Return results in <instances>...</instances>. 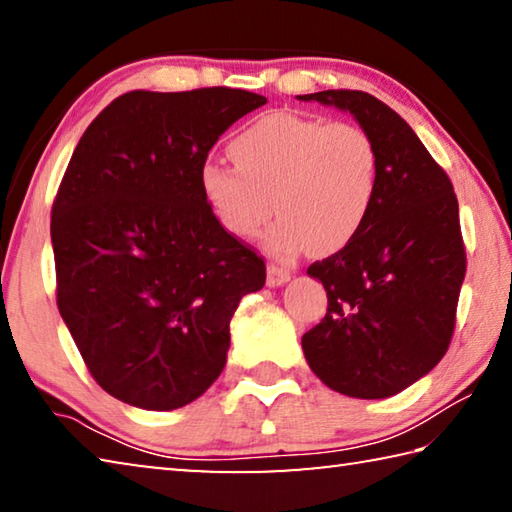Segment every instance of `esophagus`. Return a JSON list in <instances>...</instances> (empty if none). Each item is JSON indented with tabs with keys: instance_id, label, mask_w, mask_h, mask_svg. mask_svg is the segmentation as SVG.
<instances>
[{
	"instance_id": "esophagus-1",
	"label": "esophagus",
	"mask_w": 512,
	"mask_h": 512,
	"mask_svg": "<svg viewBox=\"0 0 512 512\" xmlns=\"http://www.w3.org/2000/svg\"><path fill=\"white\" fill-rule=\"evenodd\" d=\"M291 280V271L284 266L277 264H268V275H266V284L268 287H282L284 282Z\"/></svg>"
}]
</instances>
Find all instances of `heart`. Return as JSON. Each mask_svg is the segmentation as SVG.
<instances>
[{
    "label": "heart",
    "mask_w": 512,
    "mask_h": 512,
    "mask_svg": "<svg viewBox=\"0 0 512 512\" xmlns=\"http://www.w3.org/2000/svg\"><path fill=\"white\" fill-rule=\"evenodd\" d=\"M228 153L235 167L201 169L205 203L237 239H253L275 210L266 246L280 257L341 250L375 205L379 151L357 124L271 112L241 128Z\"/></svg>",
    "instance_id": "heart-1"
}]
</instances>
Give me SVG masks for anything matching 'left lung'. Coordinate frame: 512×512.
Wrapping results in <instances>:
<instances>
[{"label":"left lung","mask_w":512,"mask_h":512,"mask_svg":"<svg viewBox=\"0 0 512 512\" xmlns=\"http://www.w3.org/2000/svg\"><path fill=\"white\" fill-rule=\"evenodd\" d=\"M348 110L377 144V196L348 246L314 262L327 314L302 336L314 375L332 391L381 400L409 388L445 357L465 277L452 180L413 128L368 92L302 94Z\"/></svg>","instance_id":"8db88e82"}]
</instances>
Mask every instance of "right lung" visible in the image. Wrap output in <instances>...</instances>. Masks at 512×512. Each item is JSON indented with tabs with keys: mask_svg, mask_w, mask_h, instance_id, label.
Here are the masks:
<instances>
[{
	"mask_svg": "<svg viewBox=\"0 0 512 512\" xmlns=\"http://www.w3.org/2000/svg\"><path fill=\"white\" fill-rule=\"evenodd\" d=\"M266 97L232 88L126 92L76 144L51 207L56 302L94 381L146 411L180 409L221 375L230 318L266 282L216 221L201 169Z\"/></svg>",
	"mask_w": 512,
	"mask_h": 512,
	"instance_id": "right-lung-1",
	"label": "right lung"
}]
</instances>
